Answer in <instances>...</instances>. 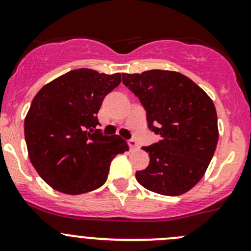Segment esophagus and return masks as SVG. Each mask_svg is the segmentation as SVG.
Instances as JSON below:
<instances>
[{
    "instance_id": "34e87169",
    "label": "esophagus",
    "mask_w": 251,
    "mask_h": 251,
    "mask_svg": "<svg viewBox=\"0 0 251 251\" xmlns=\"http://www.w3.org/2000/svg\"><path fill=\"white\" fill-rule=\"evenodd\" d=\"M127 143H128V147H130V149H137L138 148V144H137V142H136L135 140H128L127 141Z\"/></svg>"
}]
</instances>
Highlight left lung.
I'll return each instance as SVG.
<instances>
[{"mask_svg": "<svg viewBox=\"0 0 251 251\" xmlns=\"http://www.w3.org/2000/svg\"><path fill=\"white\" fill-rule=\"evenodd\" d=\"M140 100L149 130L160 141L142 147L149 165L136 173L141 186L163 196H179L204 176L219 140L217 115L209 96L191 78L169 70L123 74Z\"/></svg>", "mask_w": 251, "mask_h": 251, "instance_id": "left-lung-1", "label": "left lung"}]
</instances>
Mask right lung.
<instances>
[{
  "instance_id": "right-lung-1",
  "label": "right lung",
  "mask_w": 251,
  "mask_h": 251,
  "mask_svg": "<svg viewBox=\"0 0 251 251\" xmlns=\"http://www.w3.org/2000/svg\"><path fill=\"white\" fill-rule=\"evenodd\" d=\"M121 82V74L81 68L41 88L25 118L31 164L52 188L82 194L104 184L114 156L128 151L120 136L98 130L103 100Z\"/></svg>"
}]
</instances>
